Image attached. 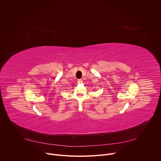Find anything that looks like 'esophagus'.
<instances>
[{
	"mask_svg": "<svg viewBox=\"0 0 161 161\" xmlns=\"http://www.w3.org/2000/svg\"><path fill=\"white\" fill-rule=\"evenodd\" d=\"M77 82H78V84H81L82 82V81L81 79H78L77 80Z\"/></svg>",
	"mask_w": 161,
	"mask_h": 161,
	"instance_id": "34e87169",
	"label": "esophagus"
}]
</instances>
